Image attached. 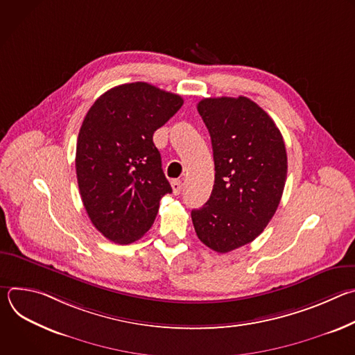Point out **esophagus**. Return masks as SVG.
<instances>
[{"instance_id": "esophagus-1", "label": "esophagus", "mask_w": 355, "mask_h": 355, "mask_svg": "<svg viewBox=\"0 0 355 355\" xmlns=\"http://www.w3.org/2000/svg\"><path fill=\"white\" fill-rule=\"evenodd\" d=\"M171 187H173V192H174L175 195H180L181 191H182V181H180V180H173V181H171Z\"/></svg>"}]
</instances>
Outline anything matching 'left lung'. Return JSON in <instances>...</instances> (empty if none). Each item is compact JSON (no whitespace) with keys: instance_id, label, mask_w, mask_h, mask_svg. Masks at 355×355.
Instances as JSON below:
<instances>
[{"instance_id":"1","label":"left lung","mask_w":355,"mask_h":355,"mask_svg":"<svg viewBox=\"0 0 355 355\" xmlns=\"http://www.w3.org/2000/svg\"><path fill=\"white\" fill-rule=\"evenodd\" d=\"M198 112L212 140L215 184L191 218L202 243L229 252L272 219L286 181L285 143L270 115L247 96L204 98Z\"/></svg>"}]
</instances>
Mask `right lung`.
<instances>
[{"instance_id":"1","label":"right lung","mask_w":355,"mask_h":355,"mask_svg":"<svg viewBox=\"0 0 355 355\" xmlns=\"http://www.w3.org/2000/svg\"><path fill=\"white\" fill-rule=\"evenodd\" d=\"M182 104L180 95L137 81L108 89L87 112L77 139V181L88 218L108 240H139L160 199L171 193L153 133Z\"/></svg>"}]
</instances>
